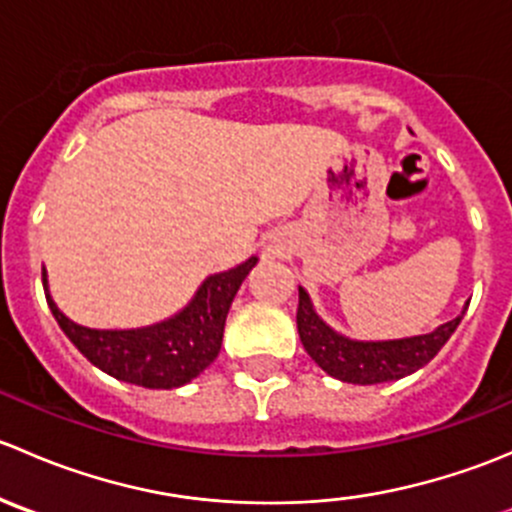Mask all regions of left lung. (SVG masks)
<instances>
[{
    "mask_svg": "<svg viewBox=\"0 0 512 512\" xmlns=\"http://www.w3.org/2000/svg\"><path fill=\"white\" fill-rule=\"evenodd\" d=\"M466 309L463 307L456 319L441 324L431 334L389 339V342H356L322 322L314 312L309 294L299 287L297 332L307 354L334 379L361 386L384 384V381L404 379L426 366L456 332Z\"/></svg>",
    "mask_w": 512,
    "mask_h": 512,
    "instance_id": "left-lung-1",
    "label": "left lung"
}]
</instances>
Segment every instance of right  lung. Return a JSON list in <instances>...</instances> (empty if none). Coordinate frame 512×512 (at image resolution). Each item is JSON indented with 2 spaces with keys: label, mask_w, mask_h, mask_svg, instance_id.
Instances as JSON below:
<instances>
[{
  "label": "right lung",
  "mask_w": 512,
  "mask_h": 512,
  "mask_svg": "<svg viewBox=\"0 0 512 512\" xmlns=\"http://www.w3.org/2000/svg\"><path fill=\"white\" fill-rule=\"evenodd\" d=\"M257 265L250 257L227 272L210 275L185 309L141 329H89L59 312L46 287L51 314L76 349L108 376L146 389H178L203 374L223 344L225 319L242 280Z\"/></svg>",
  "instance_id": "obj_1"
}]
</instances>
